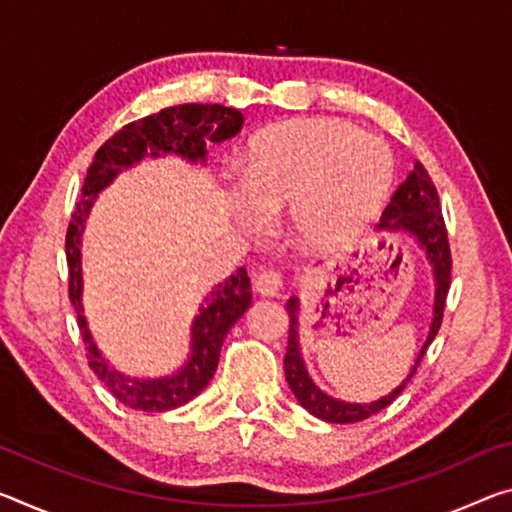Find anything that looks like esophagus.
<instances>
[{"label": "esophagus", "instance_id": "obj_1", "mask_svg": "<svg viewBox=\"0 0 512 512\" xmlns=\"http://www.w3.org/2000/svg\"><path fill=\"white\" fill-rule=\"evenodd\" d=\"M280 287H282V273L273 269L262 271L255 280V291L262 296H275L280 291Z\"/></svg>", "mask_w": 512, "mask_h": 512}]
</instances>
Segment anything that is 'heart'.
<instances>
[{"mask_svg":"<svg viewBox=\"0 0 512 512\" xmlns=\"http://www.w3.org/2000/svg\"><path fill=\"white\" fill-rule=\"evenodd\" d=\"M392 177L383 139L339 118H298L250 141L230 209L243 230L262 232L266 214L289 207L300 243L342 246L376 218Z\"/></svg>","mask_w":512,"mask_h":512,"instance_id":"1","label":"heart"}]
</instances>
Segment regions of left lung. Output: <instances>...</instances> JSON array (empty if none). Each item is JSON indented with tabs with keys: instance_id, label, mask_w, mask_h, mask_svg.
<instances>
[{
	"instance_id": "1",
	"label": "left lung",
	"mask_w": 512,
	"mask_h": 512,
	"mask_svg": "<svg viewBox=\"0 0 512 512\" xmlns=\"http://www.w3.org/2000/svg\"><path fill=\"white\" fill-rule=\"evenodd\" d=\"M376 232L383 234H405L417 246L424 250L428 264L433 269V282H435V300H433V319L428 326V337L424 346L419 348L415 362L399 385L392 392L380 396L376 401L369 403H351L335 399L323 392L321 387H316L310 373H307L303 353H300L298 342V314H300V300L298 296H291L287 300V312H289V342H287V355H285V376L291 387V392L298 399V403L310 412V415L319 417L330 424H355V421L369 419L383 408H387L396 396L403 392V387L408 385V380L415 376L421 358H424L426 348L437 335V330L442 326V312L446 303V294H449L451 285V250L449 239H446V227L440 209V198H437L435 184L431 175L426 173V168L415 161L412 173L405 177V182L394 191L392 200L385 207L383 218L376 225Z\"/></svg>"
}]
</instances>
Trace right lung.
<instances>
[{
	"label": "right lung",
	"instance_id": "add662e5",
	"mask_svg": "<svg viewBox=\"0 0 512 512\" xmlns=\"http://www.w3.org/2000/svg\"><path fill=\"white\" fill-rule=\"evenodd\" d=\"M243 127L239 109L223 104H177L145 116L136 123L125 125L95 152L93 164L88 166L81 198L72 212L66 234L68 259V294L77 312V326L88 348V367L93 369L104 387L127 405L143 412H166L189 403L209 385L221 358L223 339L250 307V278L246 269H237L230 278L209 291L198 307L196 319L191 321L189 355L180 369L168 376L139 378L127 376L104 358L97 348L93 332L88 328L84 314V271H81V241H84L86 221L95 207V200L107 186L123 173L134 168L143 159L180 157L189 164H207V145L223 143L237 136Z\"/></svg>",
	"mask_w": 512,
	"mask_h": 512
}]
</instances>
